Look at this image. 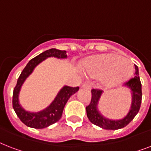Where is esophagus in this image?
<instances>
[{
	"instance_id": "1",
	"label": "esophagus",
	"mask_w": 151,
	"mask_h": 151,
	"mask_svg": "<svg viewBox=\"0 0 151 151\" xmlns=\"http://www.w3.org/2000/svg\"><path fill=\"white\" fill-rule=\"evenodd\" d=\"M81 88H86V89L88 90L91 89V86H90L88 84H86V83H85V84H83V85H81Z\"/></svg>"
}]
</instances>
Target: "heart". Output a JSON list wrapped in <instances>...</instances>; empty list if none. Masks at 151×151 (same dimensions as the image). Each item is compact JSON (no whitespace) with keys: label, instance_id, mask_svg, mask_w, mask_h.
<instances>
[{"label":"heart","instance_id":"1","mask_svg":"<svg viewBox=\"0 0 151 151\" xmlns=\"http://www.w3.org/2000/svg\"><path fill=\"white\" fill-rule=\"evenodd\" d=\"M83 69L90 77L102 75L101 83L111 87L126 81L132 73L133 66L128 59L110 53L90 57L84 62Z\"/></svg>","mask_w":151,"mask_h":151}]
</instances>
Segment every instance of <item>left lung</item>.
Here are the masks:
<instances>
[{"label":"left lung","mask_w":151,"mask_h":151,"mask_svg":"<svg viewBox=\"0 0 151 151\" xmlns=\"http://www.w3.org/2000/svg\"><path fill=\"white\" fill-rule=\"evenodd\" d=\"M135 77L124 84V86L131 90L132 105L128 114L122 119L111 120L101 114L98 110V103L103 91L99 89L92 90L91 103L86 106L87 117L92 124L106 130H116L124 128L130 123L138 114L142 101V85L139 77L138 66L135 65Z\"/></svg>","instance_id":"left-lung-1"}]
</instances>
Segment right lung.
I'll list each match as a JSON object with an SVG mask.
<instances>
[{
  "label": "right lung",
  "mask_w": 151,
  "mask_h": 151,
  "mask_svg": "<svg viewBox=\"0 0 151 151\" xmlns=\"http://www.w3.org/2000/svg\"><path fill=\"white\" fill-rule=\"evenodd\" d=\"M48 57L66 59L67 58V55L66 51H61L56 48H51L49 50L41 53L34 59H32L22 71V73L18 78L16 86L13 91L12 106L15 114H17L22 123H24L27 126L34 129H44L58 122L61 118L64 106L70 99V97L79 90V87L73 88L70 86H64L59 91L50 105L39 112H29L22 107L19 101V95L22 84L24 83L25 80L29 77V74L33 72L34 68L40 63L44 61Z\"/></svg>",
  "instance_id": "obj_1"
}]
</instances>
